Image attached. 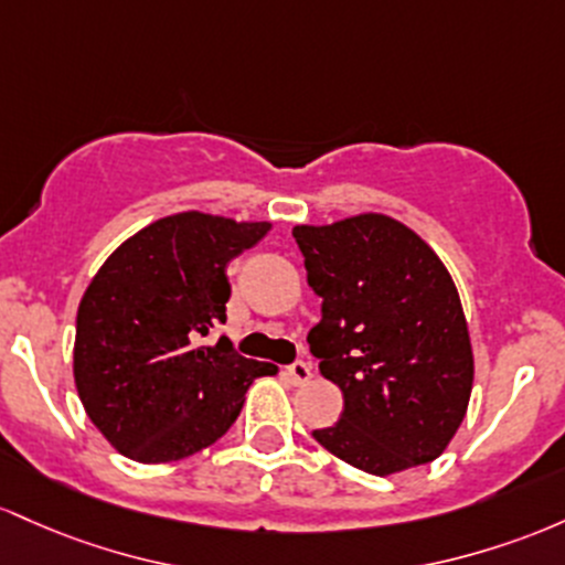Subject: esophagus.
Returning a JSON list of instances; mask_svg holds the SVG:
<instances>
[{
    "mask_svg": "<svg viewBox=\"0 0 565 565\" xmlns=\"http://www.w3.org/2000/svg\"><path fill=\"white\" fill-rule=\"evenodd\" d=\"M288 379H290V384H296V386H301V384H307L309 379H312V365L309 363H303V360H296L294 365H288Z\"/></svg>",
    "mask_w": 565,
    "mask_h": 565,
    "instance_id": "obj_1",
    "label": "esophagus"
}]
</instances>
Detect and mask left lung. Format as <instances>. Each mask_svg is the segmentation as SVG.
Listing matches in <instances>:
<instances>
[{"mask_svg":"<svg viewBox=\"0 0 565 565\" xmlns=\"http://www.w3.org/2000/svg\"><path fill=\"white\" fill-rule=\"evenodd\" d=\"M294 237L322 299L309 350L344 395L341 419L315 429V440L379 478L437 459L465 422L475 376L446 264L384 213L299 224Z\"/></svg>","mask_w":565,"mask_h":565,"instance_id":"obj_1","label":"left lung"}]
</instances>
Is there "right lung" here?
I'll list each match as a JSON object with an SVG mask.
<instances>
[{
  "instance_id": "right-lung-1",
  "label": "right lung",
  "mask_w": 565,
  "mask_h": 565,
  "mask_svg": "<svg viewBox=\"0 0 565 565\" xmlns=\"http://www.w3.org/2000/svg\"><path fill=\"white\" fill-rule=\"evenodd\" d=\"M269 221L183 211L125 239L87 285L77 309L74 384L98 433L141 465L213 446L245 392L277 365L200 344L226 322V264L253 248Z\"/></svg>"
}]
</instances>
